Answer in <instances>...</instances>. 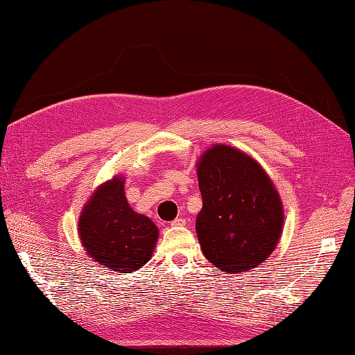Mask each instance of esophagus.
Instances as JSON below:
<instances>
[{
  "label": "esophagus",
  "instance_id": "1",
  "mask_svg": "<svg viewBox=\"0 0 355 355\" xmlns=\"http://www.w3.org/2000/svg\"><path fill=\"white\" fill-rule=\"evenodd\" d=\"M172 225H173V226H185V225H187V220L183 218V217H178V218L173 220Z\"/></svg>",
  "mask_w": 355,
  "mask_h": 355
}]
</instances>
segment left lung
I'll list each match as a JSON object with an SVG mask.
<instances>
[{
    "instance_id": "1",
    "label": "left lung",
    "mask_w": 355,
    "mask_h": 355,
    "mask_svg": "<svg viewBox=\"0 0 355 355\" xmlns=\"http://www.w3.org/2000/svg\"><path fill=\"white\" fill-rule=\"evenodd\" d=\"M202 209L201 250L217 272H248L267 260L284 229V207L272 179L252 157L214 144L197 164Z\"/></svg>"
}]
</instances>
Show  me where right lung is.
<instances>
[{
    "label": "right lung",
    "mask_w": 355,
    "mask_h": 355,
    "mask_svg": "<svg viewBox=\"0 0 355 355\" xmlns=\"http://www.w3.org/2000/svg\"><path fill=\"white\" fill-rule=\"evenodd\" d=\"M78 232L91 259L119 273L141 268L158 238L153 220L130 209L120 176L96 188L80 213Z\"/></svg>",
    "instance_id": "obj_1"
}]
</instances>
